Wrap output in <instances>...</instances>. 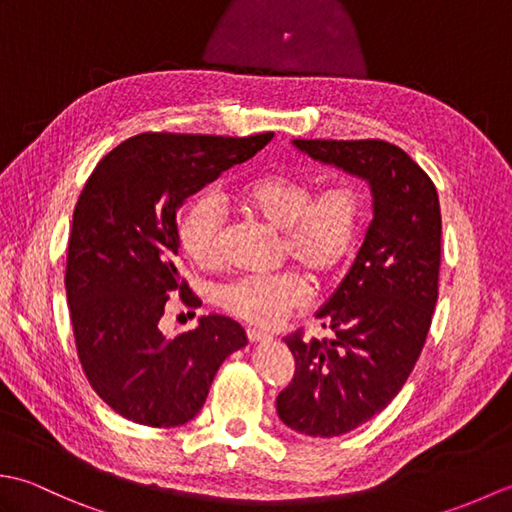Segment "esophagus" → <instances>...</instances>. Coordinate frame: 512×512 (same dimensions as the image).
Segmentation results:
<instances>
[{"label":"esophagus","instance_id":"obj_1","mask_svg":"<svg viewBox=\"0 0 512 512\" xmlns=\"http://www.w3.org/2000/svg\"><path fill=\"white\" fill-rule=\"evenodd\" d=\"M246 336H248L250 343H266V341H270V334H266L262 330H246Z\"/></svg>","mask_w":512,"mask_h":512}]
</instances>
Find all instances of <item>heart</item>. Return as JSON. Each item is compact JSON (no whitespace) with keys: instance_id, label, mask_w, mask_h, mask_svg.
<instances>
[{"instance_id":"1","label":"heart","mask_w":512,"mask_h":512,"mask_svg":"<svg viewBox=\"0 0 512 512\" xmlns=\"http://www.w3.org/2000/svg\"><path fill=\"white\" fill-rule=\"evenodd\" d=\"M239 209L281 233V255L295 262L314 284H328L350 264L367 217L365 191L352 180L314 193V182L288 173H262L237 191ZM224 211L213 193L195 198L178 224L182 250L191 262H220ZM308 299L297 273L239 277L220 290V306L253 325H275Z\"/></svg>"}]
</instances>
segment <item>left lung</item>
<instances>
[{"label": "left lung", "mask_w": 512, "mask_h": 512, "mask_svg": "<svg viewBox=\"0 0 512 512\" xmlns=\"http://www.w3.org/2000/svg\"><path fill=\"white\" fill-rule=\"evenodd\" d=\"M372 189L374 217L352 268L319 308L332 339L286 336L295 378L277 396L284 424L334 438L383 411L422 352L438 301L442 217L436 184L385 140H292Z\"/></svg>", "instance_id": "obj_1"}]
</instances>
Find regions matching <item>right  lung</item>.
<instances>
[{
  "mask_svg": "<svg viewBox=\"0 0 512 512\" xmlns=\"http://www.w3.org/2000/svg\"><path fill=\"white\" fill-rule=\"evenodd\" d=\"M275 134L246 138L138 134L107 154L72 217L65 292L83 372L107 405L145 427H180L202 409L226 356L248 343L237 321L209 314L167 339L158 321L180 284L178 211Z\"/></svg>",
  "mask_w": 512,
  "mask_h": 512,
  "instance_id": "add662e5",
  "label": "right lung"
}]
</instances>
